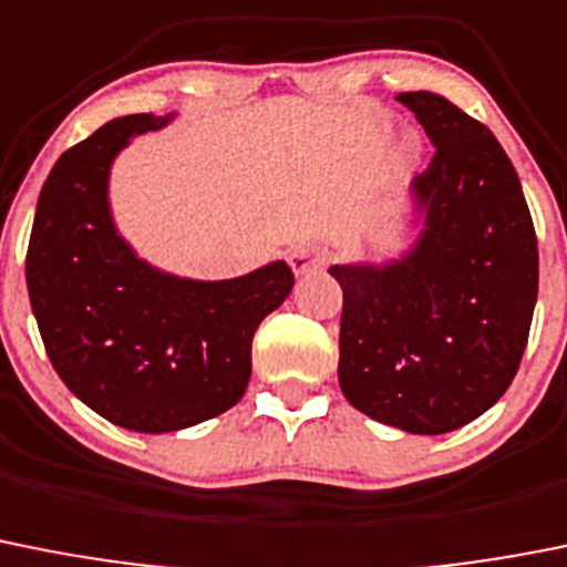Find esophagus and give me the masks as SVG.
<instances>
[{"mask_svg": "<svg viewBox=\"0 0 567 567\" xmlns=\"http://www.w3.org/2000/svg\"><path fill=\"white\" fill-rule=\"evenodd\" d=\"M289 267H292L295 275L320 272L326 267V256L318 247H295L289 252Z\"/></svg>", "mask_w": 567, "mask_h": 567, "instance_id": "obj_1", "label": "esophagus"}]
</instances>
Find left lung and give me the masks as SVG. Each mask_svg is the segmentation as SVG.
<instances>
[{
  "mask_svg": "<svg viewBox=\"0 0 567 567\" xmlns=\"http://www.w3.org/2000/svg\"><path fill=\"white\" fill-rule=\"evenodd\" d=\"M435 157L408 190L413 241L331 264L342 289V396L413 435L475 422L512 385L537 303V236L520 176L484 123L439 92H399Z\"/></svg>",
  "mask_w": 567,
  "mask_h": 567,
  "instance_id": "left-lung-1",
  "label": "left lung"
}]
</instances>
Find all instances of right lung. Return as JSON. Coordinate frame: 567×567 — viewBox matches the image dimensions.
I'll return each instance as SVG.
<instances>
[{
    "label": "right lung",
    "mask_w": 567,
    "mask_h": 567,
    "mask_svg": "<svg viewBox=\"0 0 567 567\" xmlns=\"http://www.w3.org/2000/svg\"><path fill=\"white\" fill-rule=\"evenodd\" d=\"M176 112L126 114L59 157L35 205L28 292L47 357L106 422L176 433L244 396L252 337L295 287L287 261L227 280L182 278L137 256L114 225L117 154Z\"/></svg>",
    "instance_id": "right-lung-1"
}]
</instances>
